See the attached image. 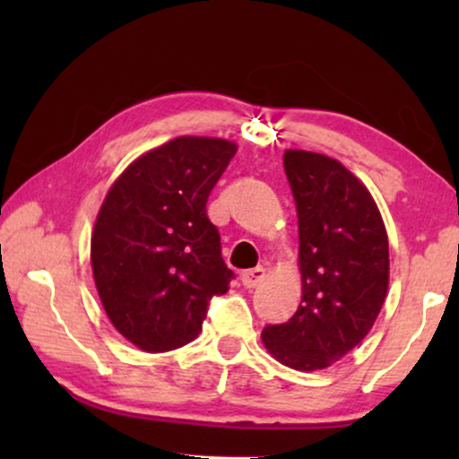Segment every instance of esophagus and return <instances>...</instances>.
Segmentation results:
<instances>
[{
  "label": "esophagus",
  "mask_w": 459,
  "mask_h": 459,
  "mask_svg": "<svg viewBox=\"0 0 459 459\" xmlns=\"http://www.w3.org/2000/svg\"><path fill=\"white\" fill-rule=\"evenodd\" d=\"M263 279H265V269L263 267H255V269H248L245 271L243 275H240V281L247 287V290H255Z\"/></svg>",
  "instance_id": "esophagus-1"
}]
</instances>
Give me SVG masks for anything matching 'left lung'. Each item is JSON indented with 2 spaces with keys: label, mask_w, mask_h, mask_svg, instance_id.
I'll list each match as a JSON object with an SVG mask.
<instances>
[{
  "label": "left lung",
  "mask_w": 459,
  "mask_h": 459,
  "mask_svg": "<svg viewBox=\"0 0 459 459\" xmlns=\"http://www.w3.org/2000/svg\"><path fill=\"white\" fill-rule=\"evenodd\" d=\"M283 168L298 208L301 304L261 338L285 367L322 370L360 344L385 304L388 237L367 186L338 160L287 150Z\"/></svg>",
  "instance_id": "left-lung-1"
}]
</instances>
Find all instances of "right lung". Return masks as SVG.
Wrapping results in <instances>:
<instances>
[{
    "instance_id": "obj_1",
    "label": "right lung",
    "mask_w": 459,
    "mask_h": 459,
    "mask_svg": "<svg viewBox=\"0 0 459 459\" xmlns=\"http://www.w3.org/2000/svg\"><path fill=\"white\" fill-rule=\"evenodd\" d=\"M237 145L176 137L137 158L107 192L91 263L108 320L145 352L198 336L208 304L229 291L219 229L206 202Z\"/></svg>"
}]
</instances>
